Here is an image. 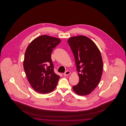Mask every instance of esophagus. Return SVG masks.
<instances>
[{"mask_svg":"<svg viewBox=\"0 0 126 126\" xmlns=\"http://www.w3.org/2000/svg\"><path fill=\"white\" fill-rule=\"evenodd\" d=\"M71 74V72L69 71H66V72H65L63 74V75L64 76H68L69 75H70Z\"/></svg>","mask_w":126,"mask_h":126,"instance_id":"obj_1","label":"esophagus"}]
</instances>
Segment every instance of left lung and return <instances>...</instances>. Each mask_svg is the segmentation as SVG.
<instances>
[{
    "label": "left lung",
    "mask_w": 126,
    "mask_h": 126,
    "mask_svg": "<svg viewBox=\"0 0 126 126\" xmlns=\"http://www.w3.org/2000/svg\"><path fill=\"white\" fill-rule=\"evenodd\" d=\"M74 54L79 81L73 86L79 95H87L94 90L102 77L103 62L99 49L86 36L72 37L67 40Z\"/></svg>",
    "instance_id": "8db88e82"
}]
</instances>
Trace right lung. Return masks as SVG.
I'll list each match as a JSON object with an SVG mask.
<instances>
[{
	"label": "right lung",
	"instance_id": "obj_1",
	"mask_svg": "<svg viewBox=\"0 0 126 126\" xmlns=\"http://www.w3.org/2000/svg\"><path fill=\"white\" fill-rule=\"evenodd\" d=\"M60 42L57 38L41 35L34 39L26 49L23 63L24 71L32 88L39 93L52 92L60 78L54 73L51 54Z\"/></svg>",
	"mask_w": 126,
	"mask_h": 126
}]
</instances>
